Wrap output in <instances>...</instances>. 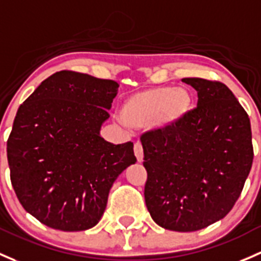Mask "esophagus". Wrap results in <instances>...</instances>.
<instances>
[{
  "mask_svg": "<svg viewBox=\"0 0 261 261\" xmlns=\"http://www.w3.org/2000/svg\"><path fill=\"white\" fill-rule=\"evenodd\" d=\"M134 152H135L136 159H138L139 163H141L142 159H144V150H142V145L140 142H136L135 146H134Z\"/></svg>",
  "mask_w": 261,
  "mask_h": 261,
  "instance_id": "34e87169",
  "label": "esophagus"
}]
</instances>
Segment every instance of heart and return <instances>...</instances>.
Masks as SVG:
<instances>
[{
  "mask_svg": "<svg viewBox=\"0 0 261 261\" xmlns=\"http://www.w3.org/2000/svg\"><path fill=\"white\" fill-rule=\"evenodd\" d=\"M193 106L194 96L190 90L163 85L128 96L122 103L121 119L134 128L153 126L171 130L186 119Z\"/></svg>",
  "mask_w": 261,
  "mask_h": 261,
  "instance_id": "heart-1",
  "label": "heart"
}]
</instances>
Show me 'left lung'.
I'll return each instance as SVG.
<instances>
[{
  "label": "left lung",
  "mask_w": 261,
  "mask_h": 261,
  "mask_svg": "<svg viewBox=\"0 0 261 261\" xmlns=\"http://www.w3.org/2000/svg\"><path fill=\"white\" fill-rule=\"evenodd\" d=\"M197 108L171 130L141 136L147 171L145 202L156 224L196 231L227 215L253 165L250 119L226 85L182 79Z\"/></svg>",
  "instance_id": "1"
}]
</instances>
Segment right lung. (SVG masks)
I'll return each instance as SVG.
<instances>
[{"mask_svg": "<svg viewBox=\"0 0 261 261\" xmlns=\"http://www.w3.org/2000/svg\"><path fill=\"white\" fill-rule=\"evenodd\" d=\"M119 84L60 71L18 108L7 140L13 190L52 229L81 231L100 221L115 180L136 163L133 142L100 135Z\"/></svg>", "mask_w": 261, "mask_h": 261, "instance_id": "right-lung-1", "label": "right lung"}]
</instances>
